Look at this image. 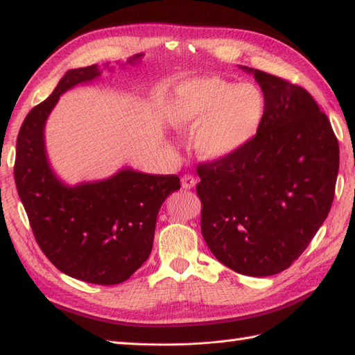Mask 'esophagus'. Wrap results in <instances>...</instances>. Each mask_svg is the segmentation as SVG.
<instances>
[{"label":"esophagus","mask_w":355,"mask_h":355,"mask_svg":"<svg viewBox=\"0 0 355 355\" xmlns=\"http://www.w3.org/2000/svg\"><path fill=\"white\" fill-rule=\"evenodd\" d=\"M195 184H197V178H195L193 175H191V173H186V175H183V178H182L183 189H193Z\"/></svg>","instance_id":"1"}]
</instances>
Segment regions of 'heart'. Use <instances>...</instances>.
Segmentation results:
<instances>
[{
    "label": "heart",
    "mask_w": 355,
    "mask_h": 355,
    "mask_svg": "<svg viewBox=\"0 0 355 355\" xmlns=\"http://www.w3.org/2000/svg\"><path fill=\"white\" fill-rule=\"evenodd\" d=\"M267 107V94L259 85L205 76L183 80L173 89L168 119L177 132L195 134L200 158L223 162L250 145Z\"/></svg>",
    "instance_id": "b5f03b06"
}]
</instances>
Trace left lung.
Instances as JSON below:
<instances>
[{
    "mask_svg": "<svg viewBox=\"0 0 355 355\" xmlns=\"http://www.w3.org/2000/svg\"><path fill=\"white\" fill-rule=\"evenodd\" d=\"M258 135L227 160L198 166L201 232L215 258L247 276L288 268L325 221L338 173V141L313 96L273 74Z\"/></svg>",
    "mask_w": 355,
    "mask_h": 355,
    "instance_id": "left-lung-1",
    "label": "left lung"
}]
</instances>
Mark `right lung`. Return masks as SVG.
I'll list each match as a JSON object with an SVG mask.
<instances>
[{
	"label": "right lung",
	"mask_w": 355,
	"mask_h": 355,
	"mask_svg": "<svg viewBox=\"0 0 355 355\" xmlns=\"http://www.w3.org/2000/svg\"><path fill=\"white\" fill-rule=\"evenodd\" d=\"M134 55L119 65H135ZM103 69H110L107 64ZM102 76L99 65L67 71L53 93L28 112L18 134L15 183L41 250L62 273L97 285L131 277L153 250L157 215L180 189L177 175L122 168L97 182L65 183L53 171L45 123L59 97Z\"/></svg>",
	"instance_id": "right-lung-1"
}]
</instances>
